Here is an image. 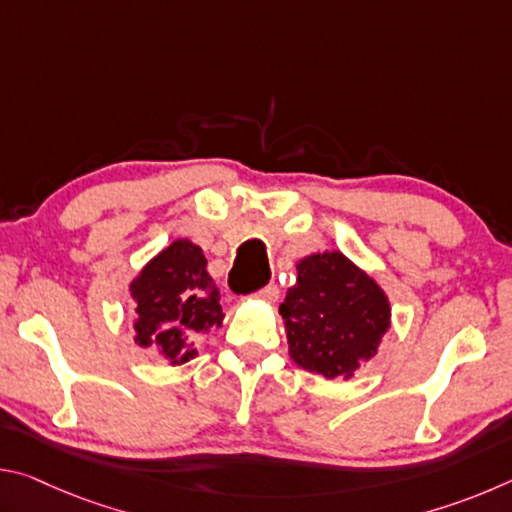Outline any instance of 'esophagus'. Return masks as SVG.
I'll return each mask as SVG.
<instances>
[{"label": "esophagus", "instance_id": "esophagus-1", "mask_svg": "<svg viewBox=\"0 0 512 512\" xmlns=\"http://www.w3.org/2000/svg\"><path fill=\"white\" fill-rule=\"evenodd\" d=\"M277 296H280V289H277L275 284H266L264 289L257 291V298H262V300H266V302H275Z\"/></svg>", "mask_w": 512, "mask_h": 512}]
</instances>
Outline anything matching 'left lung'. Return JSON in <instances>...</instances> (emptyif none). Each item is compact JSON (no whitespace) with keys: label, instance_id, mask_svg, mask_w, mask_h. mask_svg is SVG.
<instances>
[{"label":"left lung","instance_id":"left-lung-1","mask_svg":"<svg viewBox=\"0 0 512 512\" xmlns=\"http://www.w3.org/2000/svg\"><path fill=\"white\" fill-rule=\"evenodd\" d=\"M280 314L291 359L329 379H350L391 325L386 293L336 250L302 259Z\"/></svg>","mask_w":512,"mask_h":512}]
</instances>
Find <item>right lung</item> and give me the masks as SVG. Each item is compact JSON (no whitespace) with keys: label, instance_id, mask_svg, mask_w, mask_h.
Listing matches in <instances>:
<instances>
[{"label":"right lung","instance_id":"obj_1","mask_svg":"<svg viewBox=\"0 0 512 512\" xmlns=\"http://www.w3.org/2000/svg\"><path fill=\"white\" fill-rule=\"evenodd\" d=\"M205 266L203 250L180 239L151 259L131 284L137 302L135 341L142 348L158 345L171 366L192 359L196 336L223 320L219 291Z\"/></svg>","mask_w":512,"mask_h":512}]
</instances>
